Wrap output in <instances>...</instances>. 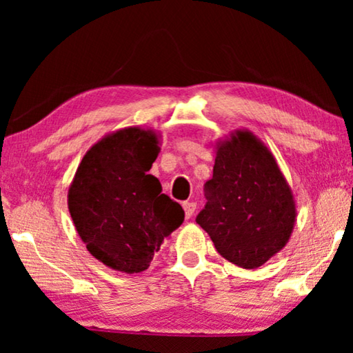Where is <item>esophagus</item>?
<instances>
[{
    "instance_id": "esophagus-1",
    "label": "esophagus",
    "mask_w": 353,
    "mask_h": 353,
    "mask_svg": "<svg viewBox=\"0 0 353 353\" xmlns=\"http://www.w3.org/2000/svg\"><path fill=\"white\" fill-rule=\"evenodd\" d=\"M183 210H185L186 219H190V216L194 215V212H196V202H192V201L183 202Z\"/></svg>"
}]
</instances>
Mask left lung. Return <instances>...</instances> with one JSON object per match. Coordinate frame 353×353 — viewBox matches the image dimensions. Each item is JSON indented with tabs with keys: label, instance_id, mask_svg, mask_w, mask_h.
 <instances>
[{
	"label": "left lung",
	"instance_id": "8db88e82",
	"mask_svg": "<svg viewBox=\"0 0 353 353\" xmlns=\"http://www.w3.org/2000/svg\"><path fill=\"white\" fill-rule=\"evenodd\" d=\"M196 221L221 257L259 268L284 249L296 225V201L272 151L245 128L215 143L214 176Z\"/></svg>",
	"mask_w": 353,
	"mask_h": 353
}]
</instances>
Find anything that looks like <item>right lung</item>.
<instances>
[{"label": "right lung", "mask_w": 353, "mask_h": 353, "mask_svg": "<svg viewBox=\"0 0 353 353\" xmlns=\"http://www.w3.org/2000/svg\"><path fill=\"white\" fill-rule=\"evenodd\" d=\"M151 128L115 130L81 159L69 186L67 205L88 252L127 274L148 270L163 239L185 220L178 202L162 194L149 175L161 152Z\"/></svg>", "instance_id": "obj_1"}]
</instances>
